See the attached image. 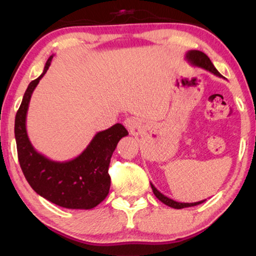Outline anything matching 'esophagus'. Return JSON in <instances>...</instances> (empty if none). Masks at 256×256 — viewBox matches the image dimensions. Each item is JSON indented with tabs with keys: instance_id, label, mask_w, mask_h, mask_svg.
I'll return each instance as SVG.
<instances>
[{
	"instance_id": "34e87169",
	"label": "esophagus",
	"mask_w": 256,
	"mask_h": 256,
	"mask_svg": "<svg viewBox=\"0 0 256 256\" xmlns=\"http://www.w3.org/2000/svg\"><path fill=\"white\" fill-rule=\"evenodd\" d=\"M124 124H125V126H126V128H133L134 124H136V120H134L131 118H125Z\"/></svg>"
}]
</instances>
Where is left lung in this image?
Listing matches in <instances>:
<instances>
[{
	"instance_id": "obj_1",
	"label": "left lung",
	"mask_w": 256,
	"mask_h": 256,
	"mask_svg": "<svg viewBox=\"0 0 256 256\" xmlns=\"http://www.w3.org/2000/svg\"><path fill=\"white\" fill-rule=\"evenodd\" d=\"M185 58L188 60V63L192 64L194 66H198V68H204V70L211 72L212 74H214L219 78H222V76L218 72V70L214 68V64L210 60V58H208V56L203 53L201 50H188V53L185 55ZM151 185V188H152V192L156 196V198H158L159 201H162L164 204L170 206V208H174V209H183V208H188V206H198V204H201V203L204 202L203 201H198V202H194V203H180V202H176L174 200H172V198H167L166 196H164L162 193H160L159 190L154 188L152 183H150Z\"/></svg>"
}]
</instances>
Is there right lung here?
Masks as SVG:
<instances>
[{
	"mask_svg": "<svg viewBox=\"0 0 256 256\" xmlns=\"http://www.w3.org/2000/svg\"><path fill=\"white\" fill-rule=\"evenodd\" d=\"M53 56L47 60L42 74L29 84L16 112L14 136L20 167L32 188L46 200L66 209L89 210L108 196L112 154L128 132L122 124L112 125L96 133L78 157L66 162H55L34 148L26 128L27 112L34 90L48 70Z\"/></svg>",
	"mask_w": 256,
	"mask_h": 256,
	"instance_id": "right-lung-1",
	"label": "right lung"
}]
</instances>
